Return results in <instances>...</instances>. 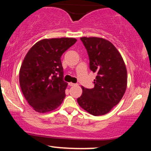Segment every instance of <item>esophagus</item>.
<instances>
[{
  "label": "esophagus",
  "instance_id": "1",
  "mask_svg": "<svg viewBox=\"0 0 151 151\" xmlns=\"http://www.w3.org/2000/svg\"><path fill=\"white\" fill-rule=\"evenodd\" d=\"M68 84H69V86H73L74 85H76V84H74V83H72V82L68 83Z\"/></svg>",
  "mask_w": 151,
  "mask_h": 151
}]
</instances>
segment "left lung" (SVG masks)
Here are the masks:
<instances>
[{"instance_id":"obj_1","label":"left lung","mask_w":151,"mask_h":151,"mask_svg":"<svg viewBox=\"0 0 151 151\" xmlns=\"http://www.w3.org/2000/svg\"><path fill=\"white\" fill-rule=\"evenodd\" d=\"M87 50L90 70L96 73L94 87L81 86L79 105L93 116L108 114L119 103L127 87V70L121 53L110 41L97 37L80 38Z\"/></svg>"}]
</instances>
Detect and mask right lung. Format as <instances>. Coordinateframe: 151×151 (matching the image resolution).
Segmentation results:
<instances>
[{"label":"right lung","instance_id":"add662e5","mask_svg":"<svg viewBox=\"0 0 151 151\" xmlns=\"http://www.w3.org/2000/svg\"><path fill=\"white\" fill-rule=\"evenodd\" d=\"M77 41L73 37L43 39L26 54L19 81L24 97L35 111L47 113L62 104L67 83L62 79L61 56Z\"/></svg>","mask_w":151,"mask_h":151}]
</instances>
